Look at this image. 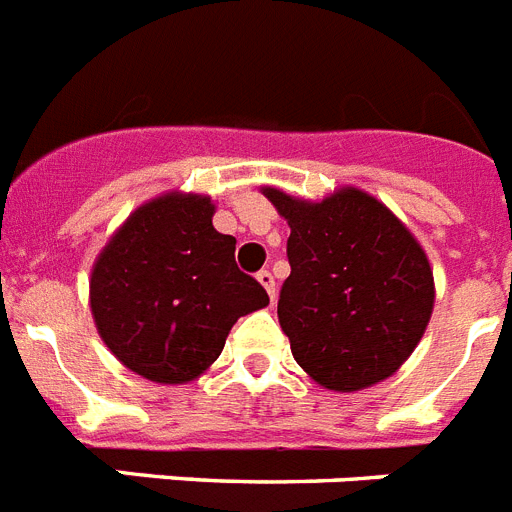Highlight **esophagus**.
Returning a JSON list of instances; mask_svg holds the SVG:
<instances>
[{
	"instance_id": "obj_1",
	"label": "esophagus",
	"mask_w": 512,
	"mask_h": 512,
	"mask_svg": "<svg viewBox=\"0 0 512 512\" xmlns=\"http://www.w3.org/2000/svg\"><path fill=\"white\" fill-rule=\"evenodd\" d=\"M257 281L263 283V289L268 291V296H270V302H276V278H273V273H270V270H260V273H257Z\"/></svg>"
}]
</instances>
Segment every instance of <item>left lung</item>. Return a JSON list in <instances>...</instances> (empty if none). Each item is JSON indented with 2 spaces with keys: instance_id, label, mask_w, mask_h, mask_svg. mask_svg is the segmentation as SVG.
Returning a JSON list of instances; mask_svg holds the SVG:
<instances>
[{
  "instance_id": "1",
  "label": "left lung",
  "mask_w": 512,
  "mask_h": 512,
  "mask_svg": "<svg viewBox=\"0 0 512 512\" xmlns=\"http://www.w3.org/2000/svg\"><path fill=\"white\" fill-rule=\"evenodd\" d=\"M263 195L291 229L278 322L296 364L338 393L388 380L414 354L435 307L422 244L356 187L320 203L276 187H263Z\"/></svg>"
}]
</instances>
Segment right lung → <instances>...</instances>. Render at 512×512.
Returning a JSON list of instances; mask_svg holds the SVG:
<instances>
[{
    "instance_id": "add662e5",
    "label": "right lung",
    "mask_w": 512,
    "mask_h": 512,
    "mask_svg": "<svg viewBox=\"0 0 512 512\" xmlns=\"http://www.w3.org/2000/svg\"><path fill=\"white\" fill-rule=\"evenodd\" d=\"M213 213L208 195L166 192L140 205L93 263L98 336L150 382L182 385L203 375L231 325L270 302L236 268V239L213 229Z\"/></svg>"
}]
</instances>
